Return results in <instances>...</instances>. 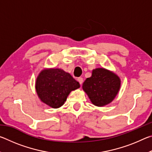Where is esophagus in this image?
I'll return each mask as SVG.
<instances>
[{"mask_svg": "<svg viewBox=\"0 0 152 152\" xmlns=\"http://www.w3.org/2000/svg\"><path fill=\"white\" fill-rule=\"evenodd\" d=\"M78 81L79 82L80 84V85H82V83H83V81H84V80H83V78H81V77H80V78H78Z\"/></svg>", "mask_w": 152, "mask_h": 152, "instance_id": "obj_1", "label": "esophagus"}]
</instances>
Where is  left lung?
<instances>
[{"label":"left lung","mask_w":152,"mask_h":152,"mask_svg":"<svg viewBox=\"0 0 152 152\" xmlns=\"http://www.w3.org/2000/svg\"><path fill=\"white\" fill-rule=\"evenodd\" d=\"M121 79L116 74L103 68L94 69L92 76L86 79L82 89L92 104L104 107L110 103L119 92Z\"/></svg>","instance_id":"obj_1"}]
</instances>
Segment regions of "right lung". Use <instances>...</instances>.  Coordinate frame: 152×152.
<instances>
[{"instance_id":"add662e5","label":"right lung","mask_w":152,"mask_h":152,"mask_svg":"<svg viewBox=\"0 0 152 152\" xmlns=\"http://www.w3.org/2000/svg\"><path fill=\"white\" fill-rule=\"evenodd\" d=\"M80 86L70 74L60 68H44L35 82L36 92L41 101L53 109L62 106L70 92Z\"/></svg>"}]
</instances>
